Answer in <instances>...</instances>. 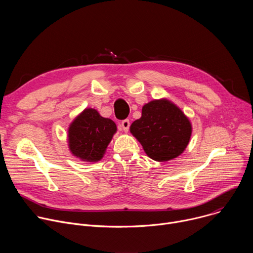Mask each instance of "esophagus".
<instances>
[{"label": "esophagus", "instance_id": "obj_1", "mask_svg": "<svg viewBox=\"0 0 253 253\" xmlns=\"http://www.w3.org/2000/svg\"><path fill=\"white\" fill-rule=\"evenodd\" d=\"M121 128L123 129V131L124 132H128V130H129V127H130V121L128 120V119H125V120H123L122 122H121Z\"/></svg>", "mask_w": 253, "mask_h": 253}]
</instances>
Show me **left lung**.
Here are the masks:
<instances>
[{
	"instance_id": "left-lung-1",
	"label": "left lung",
	"mask_w": 253,
	"mask_h": 253,
	"mask_svg": "<svg viewBox=\"0 0 253 253\" xmlns=\"http://www.w3.org/2000/svg\"><path fill=\"white\" fill-rule=\"evenodd\" d=\"M130 132L153 160L165 162L181 155L187 147L192 126L181 109L167 99L153 100L142 108V116Z\"/></svg>"
}]
</instances>
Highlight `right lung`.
Wrapping results in <instances>:
<instances>
[{
    "mask_svg": "<svg viewBox=\"0 0 253 253\" xmlns=\"http://www.w3.org/2000/svg\"><path fill=\"white\" fill-rule=\"evenodd\" d=\"M116 131L114 121L102 117L92 108H86L69 126V149L83 161L97 162L103 158Z\"/></svg>",
    "mask_w": 253,
    "mask_h": 253,
    "instance_id": "obj_1",
    "label": "right lung"
}]
</instances>
